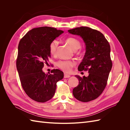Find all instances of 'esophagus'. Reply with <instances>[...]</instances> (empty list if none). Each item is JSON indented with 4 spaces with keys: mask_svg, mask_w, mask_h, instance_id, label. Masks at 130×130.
<instances>
[{
    "mask_svg": "<svg viewBox=\"0 0 130 130\" xmlns=\"http://www.w3.org/2000/svg\"><path fill=\"white\" fill-rule=\"evenodd\" d=\"M70 77V75L67 74H64V78H69V77Z\"/></svg>",
    "mask_w": 130,
    "mask_h": 130,
    "instance_id": "34e87169",
    "label": "esophagus"
}]
</instances>
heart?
<instances>
[{"instance_id":"1","label":"heart","mask_w":130,"mask_h":130,"mask_svg":"<svg viewBox=\"0 0 130 130\" xmlns=\"http://www.w3.org/2000/svg\"><path fill=\"white\" fill-rule=\"evenodd\" d=\"M66 42L74 52H76L81 48V43L74 37H69L66 40ZM58 45V42L57 40H53L49 44V52L53 55H56L57 53V47ZM57 66L65 72H70L72 68L75 65V63L72 61H59L57 63Z\"/></svg>"}]
</instances>
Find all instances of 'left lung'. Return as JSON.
Here are the masks:
<instances>
[{
    "label": "left lung",
    "mask_w": 130,
    "mask_h": 130,
    "mask_svg": "<svg viewBox=\"0 0 130 130\" xmlns=\"http://www.w3.org/2000/svg\"><path fill=\"white\" fill-rule=\"evenodd\" d=\"M68 31L84 40L86 53L78 70H88L89 73L87 77L75 75L79 83L73 90V95L82 102L93 100L104 91L112 67L109 44L100 31L88 27H78Z\"/></svg>",
    "instance_id": "obj_1"
}]
</instances>
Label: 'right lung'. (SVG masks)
<instances>
[{"mask_svg":"<svg viewBox=\"0 0 130 130\" xmlns=\"http://www.w3.org/2000/svg\"><path fill=\"white\" fill-rule=\"evenodd\" d=\"M63 31L48 26L29 31L19 42L16 67L22 87L32 100L45 103L54 96L57 82L63 78L61 70L45 74L42 68L51 56L49 44Z\"/></svg>","mask_w":130,"mask_h":130,"instance_id":"add662e5","label":"right lung"}]
</instances>
